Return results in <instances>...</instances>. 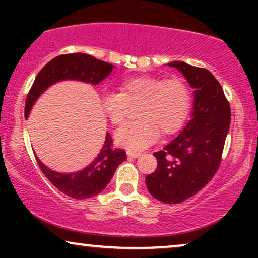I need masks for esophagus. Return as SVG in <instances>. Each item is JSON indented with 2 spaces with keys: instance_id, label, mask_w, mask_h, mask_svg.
Listing matches in <instances>:
<instances>
[{
  "instance_id": "1",
  "label": "esophagus",
  "mask_w": 258,
  "mask_h": 258,
  "mask_svg": "<svg viewBox=\"0 0 258 258\" xmlns=\"http://www.w3.org/2000/svg\"><path fill=\"white\" fill-rule=\"evenodd\" d=\"M127 155H128L130 158H138V156H141V153H137V152H127Z\"/></svg>"
}]
</instances>
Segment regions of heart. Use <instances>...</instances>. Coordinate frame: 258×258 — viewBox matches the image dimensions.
Instances as JSON below:
<instances>
[{
	"label": "heart",
	"mask_w": 258,
	"mask_h": 258,
	"mask_svg": "<svg viewBox=\"0 0 258 258\" xmlns=\"http://www.w3.org/2000/svg\"><path fill=\"white\" fill-rule=\"evenodd\" d=\"M138 120L127 122L115 133L119 146L130 152H139L152 146L160 132L168 136L184 125L191 109V91L183 78L162 79L138 76L126 79L119 86V93H103V112L114 126L125 120L128 106L137 105Z\"/></svg>",
	"instance_id": "obj_1"
}]
</instances>
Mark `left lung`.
I'll list each match as a JSON object with an SVG mask.
<instances>
[{
  "label": "left lung",
  "mask_w": 258,
  "mask_h": 258,
  "mask_svg": "<svg viewBox=\"0 0 258 258\" xmlns=\"http://www.w3.org/2000/svg\"><path fill=\"white\" fill-rule=\"evenodd\" d=\"M194 88V111L182 132L154 153L158 167L146 177L148 190L165 204H179L217 172L230 125V105L220 82L204 68L172 61Z\"/></svg>",
  "instance_id": "left-lung-1"
}]
</instances>
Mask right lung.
<instances>
[{"label":"right lung","mask_w":258,"mask_h":258,"mask_svg":"<svg viewBox=\"0 0 258 258\" xmlns=\"http://www.w3.org/2000/svg\"><path fill=\"white\" fill-rule=\"evenodd\" d=\"M112 65L85 53H69L53 58L37 74L25 100V117L32 104L48 86L60 80H80L96 85L112 72ZM125 149L114 147L111 136L106 133L105 143L96 160L85 170L75 173H58L36 161L47 179L59 191L74 199H88L99 194L108 185L121 162L125 161Z\"/></svg>","instance_id":"1"}]
</instances>
